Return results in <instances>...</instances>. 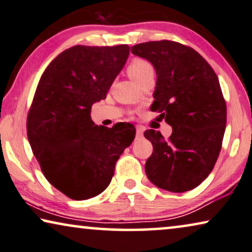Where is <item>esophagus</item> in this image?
I'll return each mask as SVG.
<instances>
[{
    "label": "esophagus",
    "instance_id": "1",
    "mask_svg": "<svg viewBox=\"0 0 252 252\" xmlns=\"http://www.w3.org/2000/svg\"><path fill=\"white\" fill-rule=\"evenodd\" d=\"M143 133H144V129L141 126H137L136 127V137L137 138H141L143 137Z\"/></svg>",
    "mask_w": 252,
    "mask_h": 252
}]
</instances>
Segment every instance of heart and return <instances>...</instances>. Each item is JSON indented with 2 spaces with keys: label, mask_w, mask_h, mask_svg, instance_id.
<instances>
[{
  "label": "heart",
  "mask_w": 252,
  "mask_h": 252,
  "mask_svg": "<svg viewBox=\"0 0 252 252\" xmlns=\"http://www.w3.org/2000/svg\"><path fill=\"white\" fill-rule=\"evenodd\" d=\"M153 69V67L146 60L143 59H134L132 63H130L127 67V74L132 80H136L137 77H139L141 74H144L147 70Z\"/></svg>",
  "instance_id": "b5f03b06"
}]
</instances>
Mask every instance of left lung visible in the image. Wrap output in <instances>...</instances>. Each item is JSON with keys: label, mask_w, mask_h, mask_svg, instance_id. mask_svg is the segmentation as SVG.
<instances>
[{"label": "left lung", "mask_w": 252, "mask_h": 252, "mask_svg": "<svg viewBox=\"0 0 252 252\" xmlns=\"http://www.w3.org/2000/svg\"><path fill=\"white\" fill-rule=\"evenodd\" d=\"M131 52L155 68L151 109L172 126L168 140L160 131H145L153 145L145 164L148 179L173 193L195 189L214 169L225 133L226 104L218 77L203 57L177 42L140 43Z\"/></svg>", "instance_id": "obj_1"}]
</instances>
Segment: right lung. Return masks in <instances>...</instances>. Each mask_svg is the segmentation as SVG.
Instances as JSON below:
<instances>
[{"label": "right lung", "mask_w": 252, "mask_h": 252, "mask_svg": "<svg viewBox=\"0 0 252 252\" xmlns=\"http://www.w3.org/2000/svg\"><path fill=\"white\" fill-rule=\"evenodd\" d=\"M129 49L75 45L52 60L37 84L28 141L48 182L73 200L107 189L116 161L136 136L130 123L106 127L91 120V106L106 98Z\"/></svg>", "instance_id": "right-lung-1"}]
</instances>
